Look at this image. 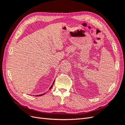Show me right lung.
Returning <instances> with one entry per match:
<instances>
[{
	"label": "right lung",
	"instance_id": "add662e5",
	"mask_svg": "<svg viewBox=\"0 0 125 125\" xmlns=\"http://www.w3.org/2000/svg\"><path fill=\"white\" fill-rule=\"evenodd\" d=\"M54 82H55V80H54V81L53 82V83L52 84V86L50 87V89H51L52 87V85H53V84H54ZM45 93H44V94H40V95H36V96H42V95H44Z\"/></svg>",
	"mask_w": 125,
	"mask_h": 125
}]
</instances>
